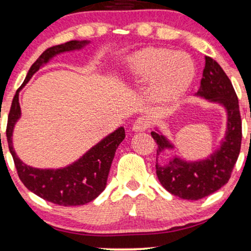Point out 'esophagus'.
Returning <instances> with one entry per match:
<instances>
[{"instance_id":"34e87169","label":"esophagus","mask_w":251,"mask_h":251,"mask_svg":"<svg viewBox=\"0 0 251 251\" xmlns=\"http://www.w3.org/2000/svg\"><path fill=\"white\" fill-rule=\"evenodd\" d=\"M150 126V122L147 117H141V119H137L135 121V123L132 125V130L136 132L140 131H145L148 130V128Z\"/></svg>"}]
</instances>
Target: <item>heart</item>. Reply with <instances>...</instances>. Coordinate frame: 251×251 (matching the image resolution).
<instances>
[{
	"label": "heart",
	"instance_id": "1",
	"mask_svg": "<svg viewBox=\"0 0 251 251\" xmlns=\"http://www.w3.org/2000/svg\"><path fill=\"white\" fill-rule=\"evenodd\" d=\"M122 71L137 85L151 83V100L158 106H170L179 100L196 74L190 55L162 48L134 52L126 59Z\"/></svg>",
	"mask_w": 251,
	"mask_h": 251
}]
</instances>
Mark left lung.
<instances>
[{"instance_id":"1","label":"left lung","mask_w":251,"mask_h":251,"mask_svg":"<svg viewBox=\"0 0 251 251\" xmlns=\"http://www.w3.org/2000/svg\"><path fill=\"white\" fill-rule=\"evenodd\" d=\"M194 97L224 108L226 130L218 148L205 158L187 160L175 153L166 163L160 164L157 159L156 173L163 187L173 196L186 200H199L227 184L239 158L242 140V122L236 93L220 65L207 55L200 88ZM151 136L158 145V156L176 149L175 143L158 126L154 128Z\"/></svg>"}]
</instances>
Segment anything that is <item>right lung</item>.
Segmentation results:
<instances>
[{
	"label": "right lung",
	"mask_w": 251,
	"mask_h": 251,
	"mask_svg": "<svg viewBox=\"0 0 251 251\" xmlns=\"http://www.w3.org/2000/svg\"><path fill=\"white\" fill-rule=\"evenodd\" d=\"M91 40H71L64 44L52 46L39 55L30 67L24 82L18 88L12 100L8 116L7 140L10 153L17 169L18 177L27 190L46 201L60 206H80L94 200L106 188L108 173L115 156L116 149L125 140L123 126L108 134L106 137L93 145L80 158L59 169H38L27 165L21 160L14 149L12 135L22 111L20 106V92L30 81L36 72L58 54L65 52L79 51L88 45Z\"/></svg>",
	"instance_id": "right-lung-1"
}]
</instances>
